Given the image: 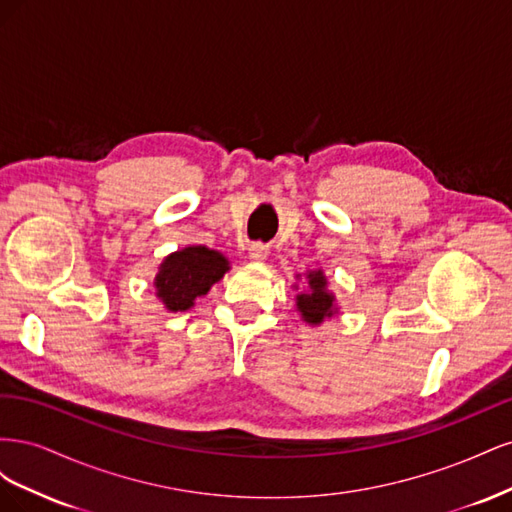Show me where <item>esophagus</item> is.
Returning <instances> with one entry per match:
<instances>
[{
    "label": "esophagus",
    "mask_w": 512,
    "mask_h": 512,
    "mask_svg": "<svg viewBox=\"0 0 512 512\" xmlns=\"http://www.w3.org/2000/svg\"><path fill=\"white\" fill-rule=\"evenodd\" d=\"M267 256H269V247L265 243H252L250 245V258L252 260L260 262V260H265Z\"/></svg>",
    "instance_id": "1"
}]
</instances>
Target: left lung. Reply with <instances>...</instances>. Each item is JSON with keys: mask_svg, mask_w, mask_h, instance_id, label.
Segmentation results:
<instances>
[{"mask_svg": "<svg viewBox=\"0 0 512 512\" xmlns=\"http://www.w3.org/2000/svg\"><path fill=\"white\" fill-rule=\"evenodd\" d=\"M327 286H329L327 275H324L320 269L309 271L307 290L297 294V309L301 312V318L307 324H312V327H318L324 318H331L337 312L335 297L333 292H329Z\"/></svg>", "mask_w": 512, "mask_h": 512, "instance_id": "left-lung-1", "label": "left lung"}]
</instances>
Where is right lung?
<instances>
[{
  "label": "right lung",
  "mask_w": 512,
  "mask_h": 512,
  "mask_svg": "<svg viewBox=\"0 0 512 512\" xmlns=\"http://www.w3.org/2000/svg\"><path fill=\"white\" fill-rule=\"evenodd\" d=\"M228 258L205 245H190L168 254L156 275V297L168 312H185L228 271Z\"/></svg>",
  "instance_id": "obj_1"
}]
</instances>
